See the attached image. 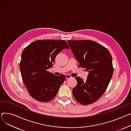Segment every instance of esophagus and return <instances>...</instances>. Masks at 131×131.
I'll use <instances>...</instances> for the list:
<instances>
[{
	"label": "esophagus",
	"mask_w": 131,
	"mask_h": 131,
	"mask_svg": "<svg viewBox=\"0 0 131 131\" xmlns=\"http://www.w3.org/2000/svg\"><path fill=\"white\" fill-rule=\"evenodd\" d=\"M72 77L69 75V74H67L66 75V79H68V78H72Z\"/></svg>",
	"instance_id": "34e87169"
}]
</instances>
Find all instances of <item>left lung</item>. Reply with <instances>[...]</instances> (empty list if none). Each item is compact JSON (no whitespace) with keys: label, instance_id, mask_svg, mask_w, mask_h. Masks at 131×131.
Segmentation results:
<instances>
[{"label":"left lung","instance_id":"1","mask_svg":"<svg viewBox=\"0 0 131 131\" xmlns=\"http://www.w3.org/2000/svg\"><path fill=\"white\" fill-rule=\"evenodd\" d=\"M80 67L89 72L87 80L77 76V85L72 92L75 99L83 105L92 104L99 99L107 89L113 67L108 50L91 40L67 41Z\"/></svg>","mask_w":131,"mask_h":131}]
</instances>
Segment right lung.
Returning a JSON list of instances; mask_svg holds the SVG:
<instances>
[{
    "mask_svg": "<svg viewBox=\"0 0 131 131\" xmlns=\"http://www.w3.org/2000/svg\"><path fill=\"white\" fill-rule=\"evenodd\" d=\"M65 48L69 47L63 40H38L23 51L20 71L25 86L35 100L42 102L51 100L65 81V75L58 76L47 71L53 67L56 56Z\"/></svg>",
    "mask_w": 131,
    "mask_h": 131,
    "instance_id": "add662e5",
    "label": "right lung"
}]
</instances>
